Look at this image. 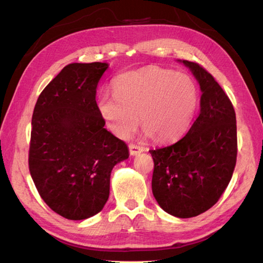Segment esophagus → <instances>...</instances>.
Returning a JSON list of instances; mask_svg holds the SVG:
<instances>
[{
    "instance_id": "obj_1",
    "label": "esophagus",
    "mask_w": 263,
    "mask_h": 263,
    "mask_svg": "<svg viewBox=\"0 0 263 263\" xmlns=\"http://www.w3.org/2000/svg\"><path fill=\"white\" fill-rule=\"evenodd\" d=\"M128 149H130V154L131 155H137L141 152H144V147L140 145H136V144H130L128 145Z\"/></svg>"
}]
</instances>
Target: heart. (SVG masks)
<instances>
[{
    "label": "heart",
    "instance_id": "1",
    "mask_svg": "<svg viewBox=\"0 0 263 263\" xmlns=\"http://www.w3.org/2000/svg\"><path fill=\"white\" fill-rule=\"evenodd\" d=\"M114 95L102 94L97 110L106 126L128 138L141 125L147 136L171 140L188 127L197 106V87L189 75L157 66L123 73L115 79Z\"/></svg>",
    "mask_w": 263,
    "mask_h": 263
}]
</instances>
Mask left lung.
I'll return each instance as SVG.
<instances>
[{
	"mask_svg": "<svg viewBox=\"0 0 263 263\" xmlns=\"http://www.w3.org/2000/svg\"><path fill=\"white\" fill-rule=\"evenodd\" d=\"M202 90L198 117L175 144L151 149L152 191L164 211L191 218L212 208L228 188L237 162V122L229 96L197 62L182 61Z\"/></svg>",
	"mask_w": 263,
	"mask_h": 263,
	"instance_id": "8db88e82",
	"label": "left lung"
}]
</instances>
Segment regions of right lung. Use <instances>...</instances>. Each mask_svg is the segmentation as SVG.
<instances>
[{
    "instance_id": "add662e5",
    "label": "right lung",
    "mask_w": 263,
    "mask_h": 263,
    "mask_svg": "<svg viewBox=\"0 0 263 263\" xmlns=\"http://www.w3.org/2000/svg\"><path fill=\"white\" fill-rule=\"evenodd\" d=\"M105 62L69 64L39 95L32 115L29 169L39 195L70 220L104 208L116 163L128 158L125 142L104 128L96 88Z\"/></svg>"
}]
</instances>
